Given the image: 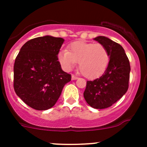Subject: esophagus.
Listing matches in <instances>:
<instances>
[{"label": "esophagus", "instance_id": "obj_1", "mask_svg": "<svg viewBox=\"0 0 147 147\" xmlns=\"http://www.w3.org/2000/svg\"><path fill=\"white\" fill-rule=\"evenodd\" d=\"M71 79H72V80H77L78 77L75 76V75H72V76H71Z\"/></svg>", "mask_w": 147, "mask_h": 147}]
</instances>
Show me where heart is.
<instances>
[{
	"mask_svg": "<svg viewBox=\"0 0 147 147\" xmlns=\"http://www.w3.org/2000/svg\"><path fill=\"white\" fill-rule=\"evenodd\" d=\"M58 57L66 71L72 69L78 62L80 72L88 79L102 75L110 60L108 51L103 45L85 41L72 42L68 47V51H59Z\"/></svg>",
	"mask_w": 147,
	"mask_h": 147,
	"instance_id": "obj_1",
	"label": "heart"
}]
</instances>
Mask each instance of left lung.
<instances>
[{"mask_svg": "<svg viewBox=\"0 0 147 147\" xmlns=\"http://www.w3.org/2000/svg\"><path fill=\"white\" fill-rule=\"evenodd\" d=\"M107 49L110 56L108 66L102 76L87 81L84 98L95 109H105L120 99L129 88L130 65L124 49L107 37L94 38Z\"/></svg>", "mask_w": 147, "mask_h": 147, "instance_id": "obj_1", "label": "left lung"}]
</instances>
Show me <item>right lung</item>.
I'll return each mask as SVG.
<instances>
[{
  "label": "right lung",
  "instance_id": "obj_1",
  "mask_svg": "<svg viewBox=\"0 0 147 147\" xmlns=\"http://www.w3.org/2000/svg\"><path fill=\"white\" fill-rule=\"evenodd\" d=\"M61 37H36L20 49L14 64V89L23 102L37 110L50 109L57 102L71 75L61 68L58 54Z\"/></svg>",
  "mask_w": 147,
  "mask_h": 147
}]
</instances>
